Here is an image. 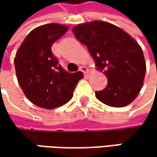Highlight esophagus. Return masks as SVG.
I'll use <instances>...</instances> for the list:
<instances>
[{"mask_svg": "<svg viewBox=\"0 0 157 157\" xmlns=\"http://www.w3.org/2000/svg\"><path fill=\"white\" fill-rule=\"evenodd\" d=\"M79 70H80L82 73H83L84 75H87V74H88V69H87V67H85V66H81Z\"/></svg>", "mask_w": 157, "mask_h": 157, "instance_id": "obj_1", "label": "esophagus"}]
</instances>
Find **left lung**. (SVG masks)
Instances as JSON below:
<instances>
[{"label": "left lung", "mask_w": 157, "mask_h": 157, "mask_svg": "<svg viewBox=\"0 0 157 157\" xmlns=\"http://www.w3.org/2000/svg\"><path fill=\"white\" fill-rule=\"evenodd\" d=\"M73 33L108 78L106 87L95 92L96 98L112 107L131 104L141 90L146 71L137 42L121 28L103 21L78 24Z\"/></svg>", "instance_id": "left-lung-1"}]
</instances>
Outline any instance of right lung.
<instances>
[{
  "label": "right lung",
  "mask_w": 157,
  "mask_h": 157,
  "mask_svg": "<svg viewBox=\"0 0 157 157\" xmlns=\"http://www.w3.org/2000/svg\"><path fill=\"white\" fill-rule=\"evenodd\" d=\"M68 31L66 25L48 23L33 29L14 58L16 76L25 96L35 105L53 109L73 97L81 72L68 73L52 52V44Z\"/></svg>",
  "instance_id": "right-lung-1"
}]
</instances>
